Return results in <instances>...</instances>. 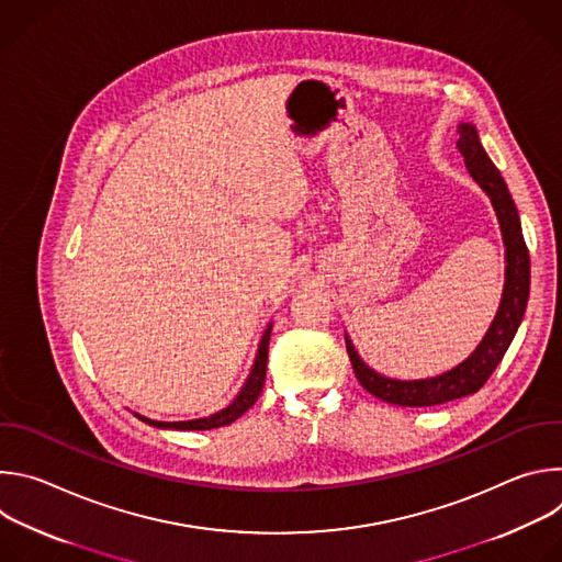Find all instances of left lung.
<instances>
[{
  "label": "left lung",
  "mask_w": 562,
  "mask_h": 562,
  "mask_svg": "<svg viewBox=\"0 0 562 562\" xmlns=\"http://www.w3.org/2000/svg\"><path fill=\"white\" fill-rule=\"evenodd\" d=\"M458 150L464 157V165L469 176L480 184L498 215L503 239H505V289L503 300L498 306V313L490 331L485 334L483 342L475 347V351L453 367L447 373H440L436 378L425 380H393L386 375H380L373 371L364 360L358 356L353 342L347 340V353L353 364L356 378L360 384L373 393L375 397L384 400L389 405L400 407H434L449 403V400L464 397L469 393H475L483 386L494 369L501 364L503 356L507 353L527 308L529 300V251L522 237L518 209L509 195V189L501 176V171L494 167L490 155L485 153L483 144H480L477 131L473 124H460L458 126Z\"/></svg>",
  "instance_id": "8db88e82"
}]
</instances>
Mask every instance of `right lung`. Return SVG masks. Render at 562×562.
<instances>
[{"label": "right lung", "mask_w": 562, "mask_h": 562, "mask_svg": "<svg viewBox=\"0 0 562 562\" xmlns=\"http://www.w3.org/2000/svg\"><path fill=\"white\" fill-rule=\"evenodd\" d=\"M269 340H271V325L267 327L262 340H260V347H258V356H256V362H254V369L243 386V391L237 393V397L233 400V403L209 416V418H198V420H184V423H157V420H150V418H144V416H137L142 423L146 425H153V427H159V429H182V431H206V429H215V427H224V425H231L233 420H237L239 416H243L245 412H249L256 400L265 386V378H267V358H269Z\"/></svg>", "instance_id": "obj_1"}]
</instances>
